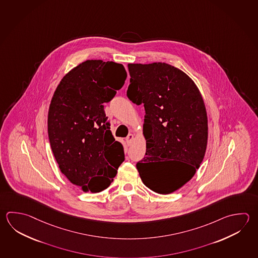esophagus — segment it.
Returning a JSON list of instances; mask_svg holds the SVG:
<instances>
[{
	"label": "esophagus",
	"instance_id": "34e87169",
	"mask_svg": "<svg viewBox=\"0 0 258 258\" xmlns=\"http://www.w3.org/2000/svg\"><path fill=\"white\" fill-rule=\"evenodd\" d=\"M133 139H134V135H133V134H128L126 138V143H127V144H131Z\"/></svg>",
	"mask_w": 258,
	"mask_h": 258
}]
</instances>
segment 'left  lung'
<instances>
[{
  "instance_id": "obj_1",
  "label": "left lung",
  "mask_w": 258,
  "mask_h": 258,
  "mask_svg": "<svg viewBox=\"0 0 258 258\" xmlns=\"http://www.w3.org/2000/svg\"><path fill=\"white\" fill-rule=\"evenodd\" d=\"M126 96L144 105L145 157L137 163L141 180L161 195L179 190L195 176L207 147L204 99L191 78L169 63H128Z\"/></svg>"
}]
</instances>
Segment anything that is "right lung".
<instances>
[{"mask_svg": "<svg viewBox=\"0 0 258 258\" xmlns=\"http://www.w3.org/2000/svg\"><path fill=\"white\" fill-rule=\"evenodd\" d=\"M121 63L87 60L59 83L49 107L48 137L63 175L84 191L107 189L125 160L104 110L123 87Z\"/></svg>", "mask_w": 258, "mask_h": 258, "instance_id": "add662e5", "label": "right lung"}]
</instances>
